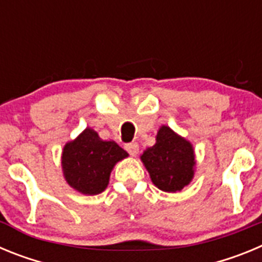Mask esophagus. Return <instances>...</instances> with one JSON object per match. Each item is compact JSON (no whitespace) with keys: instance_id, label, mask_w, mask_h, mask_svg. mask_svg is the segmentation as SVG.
Here are the masks:
<instances>
[{"instance_id":"obj_1","label":"esophagus","mask_w":262,"mask_h":262,"mask_svg":"<svg viewBox=\"0 0 262 262\" xmlns=\"http://www.w3.org/2000/svg\"><path fill=\"white\" fill-rule=\"evenodd\" d=\"M124 148H126V151L128 152L131 156H136L139 152V145L138 143H127L126 145H124Z\"/></svg>"}]
</instances>
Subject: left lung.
<instances>
[{"mask_svg":"<svg viewBox=\"0 0 262 262\" xmlns=\"http://www.w3.org/2000/svg\"><path fill=\"white\" fill-rule=\"evenodd\" d=\"M140 159L160 190L181 191L194 176L193 147L166 126L159 129L156 144L144 151Z\"/></svg>","mask_w":262,"mask_h":262,"instance_id":"1","label":"left lung"}]
</instances>
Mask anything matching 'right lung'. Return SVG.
<instances>
[{
	"mask_svg": "<svg viewBox=\"0 0 262 262\" xmlns=\"http://www.w3.org/2000/svg\"><path fill=\"white\" fill-rule=\"evenodd\" d=\"M128 156L115 142H103L93 129L86 128L62 151V172L73 189L88 195L102 193L115 164Z\"/></svg>",
	"mask_w": 262,
	"mask_h": 262,
	"instance_id": "right-lung-1",
	"label": "right lung"
}]
</instances>
